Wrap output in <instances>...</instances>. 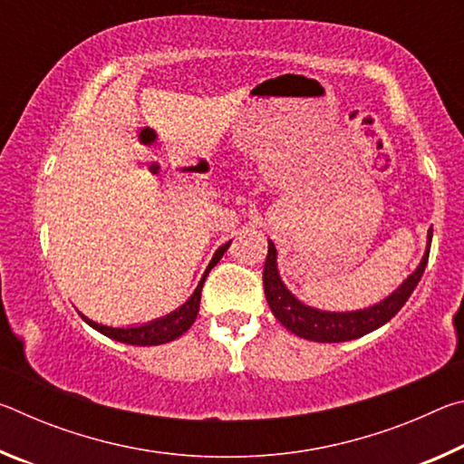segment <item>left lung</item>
<instances>
[{"instance_id":"1","label":"left lung","mask_w":464,"mask_h":464,"mask_svg":"<svg viewBox=\"0 0 464 464\" xmlns=\"http://www.w3.org/2000/svg\"><path fill=\"white\" fill-rule=\"evenodd\" d=\"M430 243L431 229L428 231V247L418 266V270H415L411 276H407V280H403V285L399 286L395 293L384 298V301L376 303L374 307L360 311L329 313L307 307V304H303L298 298H295V295L285 286V282L280 280L276 266V247H274L272 241H268V256H266L264 264L266 301H268L274 317H276L288 332H293L298 337L327 343L356 340V337H362L387 324V321L395 317L399 309L403 307L407 298L411 296L413 288L418 286L423 270H426L430 257Z\"/></svg>"}]
</instances>
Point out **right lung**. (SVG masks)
I'll use <instances>...</instances> for the list:
<instances>
[{"label": "right lung", "instance_id": "1", "mask_svg": "<svg viewBox=\"0 0 464 464\" xmlns=\"http://www.w3.org/2000/svg\"><path fill=\"white\" fill-rule=\"evenodd\" d=\"M231 246V241H227L225 246L218 247L215 251L213 260H210L207 272H204L202 280L198 282V286H196L194 295L188 298V301L182 304V307L176 309L174 313H169V315L161 317V319H155L151 324H145V325H137V327H108V325H102L96 324V321L88 319L85 315H82V319L85 324L92 325L93 329H98L100 334H104L108 337H112L116 342H122V343H130V345H160V343H168L171 340H176L182 334H186L190 325L194 324L196 315H198V309H200V293H202V285L204 280H207L208 272L215 268L217 262L221 260L223 254L227 251V247Z\"/></svg>", "mask_w": 464, "mask_h": 464}]
</instances>
